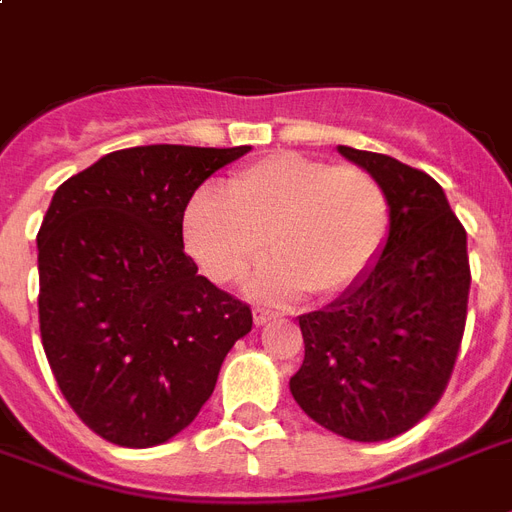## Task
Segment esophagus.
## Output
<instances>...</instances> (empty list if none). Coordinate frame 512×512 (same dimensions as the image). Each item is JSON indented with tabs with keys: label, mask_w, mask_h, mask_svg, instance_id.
<instances>
[{
	"label": "esophagus",
	"mask_w": 512,
	"mask_h": 512,
	"mask_svg": "<svg viewBox=\"0 0 512 512\" xmlns=\"http://www.w3.org/2000/svg\"><path fill=\"white\" fill-rule=\"evenodd\" d=\"M252 316H255V324H257V327H263V324H268V321L276 319L279 313L268 311V308H255V313H252Z\"/></svg>",
	"instance_id": "esophagus-1"
}]
</instances>
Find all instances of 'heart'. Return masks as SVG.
Segmentation results:
<instances>
[{
	"mask_svg": "<svg viewBox=\"0 0 512 512\" xmlns=\"http://www.w3.org/2000/svg\"><path fill=\"white\" fill-rule=\"evenodd\" d=\"M390 228V201L372 172L356 164L281 151L228 180L225 199L199 191L183 215L185 249L217 284H233L260 263L252 295L332 297L364 279Z\"/></svg>",
	"mask_w": 512,
	"mask_h": 512,
	"instance_id": "obj_1",
	"label": "heart"
}]
</instances>
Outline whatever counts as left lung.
<instances>
[{
    "mask_svg": "<svg viewBox=\"0 0 512 512\" xmlns=\"http://www.w3.org/2000/svg\"><path fill=\"white\" fill-rule=\"evenodd\" d=\"M337 151L388 193V241L356 287L300 316L305 358L289 390L321 428L388 441L414 428L452 377L468 319V233L430 175L393 156Z\"/></svg>",
    "mask_w": 512,
    "mask_h": 512,
    "instance_id": "obj_1",
    "label": "left lung"
}]
</instances>
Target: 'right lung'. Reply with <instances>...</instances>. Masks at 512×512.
Masks as SVG:
<instances>
[{"mask_svg":"<svg viewBox=\"0 0 512 512\" xmlns=\"http://www.w3.org/2000/svg\"><path fill=\"white\" fill-rule=\"evenodd\" d=\"M249 146H138L60 185L42 220L39 332L60 393L116 446L148 449L207 404L252 311L183 249L193 191Z\"/></svg>","mask_w":512,"mask_h":512,"instance_id":"1","label":"right lung"}]
</instances>
